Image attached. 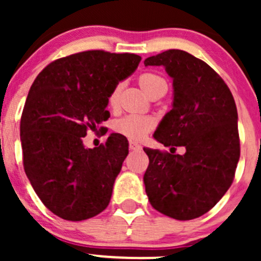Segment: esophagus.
<instances>
[{
  "label": "esophagus",
  "instance_id": "1",
  "mask_svg": "<svg viewBox=\"0 0 261 261\" xmlns=\"http://www.w3.org/2000/svg\"><path fill=\"white\" fill-rule=\"evenodd\" d=\"M130 149L131 150H141V145L139 143H136V141H133L130 140Z\"/></svg>",
  "mask_w": 261,
  "mask_h": 261
}]
</instances>
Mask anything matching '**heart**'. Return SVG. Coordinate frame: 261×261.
<instances>
[{"label":"heart","mask_w":261,"mask_h":261,"mask_svg":"<svg viewBox=\"0 0 261 261\" xmlns=\"http://www.w3.org/2000/svg\"><path fill=\"white\" fill-rule=\"evenodd\" d=\"M159 82H164L160 77L152 74V73H144L139 78V83H140L141 88L144 89V92L147 93L150 88L154 86L155 83H159ZM120 91H121V84H117L115 87L114 91L111 92L109 98V103L111 106H116L118 102V97H120ZM154 126V121L151 118L144 117V116L139 115H128L125 117L120 118V120L116 122V130L118 131L122 135L128 136L131 139H141L151 130V127Z\"/></svg>","instance_id":"b5f03b06"}]
</instances>
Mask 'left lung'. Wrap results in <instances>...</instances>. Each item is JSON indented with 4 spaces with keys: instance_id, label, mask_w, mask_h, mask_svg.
Instances as JSON below:
<instances>
[{
    "instance_id": "1",
    "label": "left lung",
    "mask_w": 261,
    "mask_h": 261,
    "mask_svg": "<svg viewBox=\"0 0 261 261\" xmlns=\"http://www.w3.org/2000/svg\"><path fill=\"white\" fill-rule=\"evenodd\" d=\"M144 64L162 65L173 80L172 110L154 139L165 146L186 147L183 155L144 147L149 156L145 192L156 211L193 220L208 212L233 180L240 159L235 99L207 63L183 50H167Z\"/></svg>"
}]
</instances>
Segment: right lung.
<instances>
[{"instance_id": "1", "label": "right lung", "mask_w": 261, "mask_h": 261, "mask_svg": "<svg viewBox=\"0 0 261 261\" xmlns=\"http://www.w3.org/2000/svg\"><path fill=\"white\" fill-rule=\"evenodd\" d=\"M141 57L88 50L46 65L34 81L20 122L23 169L46 208L83 221L109 206L128 141L111 134L88 149L87 130L110 117L111 92L130 77Z\"/></svg>"}]
</instances>
